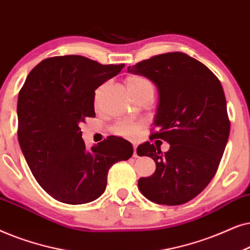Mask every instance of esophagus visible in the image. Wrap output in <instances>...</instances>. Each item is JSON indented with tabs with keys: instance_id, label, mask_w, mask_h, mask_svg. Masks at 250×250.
<instances>
[{
	"instance_id": "esophagus-1",
	"label": "esophagus",
	"mask_w": 250,
	"mask_h": 250,
	"mask_svg": "<svg viewBox=\"0 0 250 250\" xmlns=\"http://www.w3.org/2000/svg\"><path fill=\"white\" fill-rule=\"evenodd\" d=\"M134 158H138V154H137V146L134 145Z\"/></svg>"
}]
</instances>
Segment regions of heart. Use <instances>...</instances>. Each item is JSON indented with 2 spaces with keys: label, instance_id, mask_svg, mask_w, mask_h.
Listing matches in <instances>:
<instances>
[{
  "label": "heart",
  "instance_id": "1",
  "mask_svg": "<svg viewBox=\"0 0 250 250\" xmlns=\"http://www.w3.org/2000/svg\"><path fill=\"white\" fill-rule=\"evenodd\" d=\"M127 86L131 95L137 94L146 89H153L152 82L148 79L141 75H132L127 79ZM142 125L139 122L132 121V120H122V121L116 122L111 128L113 134L121 136L125 138H132L137 135Z\"/></svg>",
  "mask_w": 250,
  "mask_h": 250
}]
</instances>
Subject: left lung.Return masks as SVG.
I'll list each match as a JSON object with an SVG mask.
<instances>
[{
    "label": "left lung",
    "instance_id": "left-lung-1",
    "mask_svg": "<svg viewBox=\"0 0 250 250\" xmlns=\"http://www.w3.org/2000/svg\"><path fill=\"white\" fill-rule=\"evenodd\" d=\"M128 72L145 76L158 88L155 131L149 139L170 144L165 153L149 142L138 146L137 154L156 165L154 174L139 178V191L159 205L188 202L215 176L229 139L221 82L207 66L183 52L154 56L129 66Z\"/></svg>",
    "mask_w": 250,
    "mask_h": 250
}]
</instances>
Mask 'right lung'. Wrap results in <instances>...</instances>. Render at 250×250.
Instances as JSON below:
<instances>
[{"label":"right lung","instance_id":"obj_1","mask_svg":"<svg viewBox=\"0 0 250 250\" xmlns=\"http://www.w3.org/2000/svg\"><path fill=\"white\" fill-rule=\"evenodd\" d=\"M123 67L58 56L42 61L26 78L17 105L19 145L36 182L56 200H96L105 191L108 169L131 158L132 145L115 136L88 149L79 127L96 115V89Z\"/></svg>","mask_w":250,"mask_h":250}]
</instances>
